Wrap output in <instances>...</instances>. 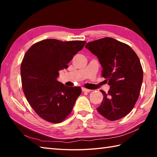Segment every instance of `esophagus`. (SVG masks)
<instances>
[{
	"mask_svg": "<svg viewBox=\"0 0 157 157\" xmlns=\"http://www.w3.org/2000/svg\"><path fill=\"white\" fill-rule=\"evenodd\" d=\"M82 91L84 92H90L91 90H88V89H86V88H82Z\"/></svg>",
	"mask_w": 157,
	"mask_h": 157,
	"instance_id": "1",
	"label": "esophagus"
}]
</instances>
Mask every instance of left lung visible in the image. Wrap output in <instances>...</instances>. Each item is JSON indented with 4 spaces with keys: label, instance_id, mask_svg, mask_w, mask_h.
I'll list each match as a JSON object with an SVG mask.
<instances>
[{
    "label": "left lung",
    "instance_id": "obj_1",
    "mask_svg": "<svg viewBox=\"0 0 157 157\" xmlns=\"http://www.w3.org/2000/svg\"><path fill=\"white\" fill-rule=\"evenodd\" d=\"M85 47L97 56L101 75L110 86L107 93L101 90L104 97L97 111L110 121L121 119L139 97L143 70L138 56L129 45L109 37L90 42Z\"/></svg>",
    "mask_w": 157,
    "mask_h": 157
}]
</instances>
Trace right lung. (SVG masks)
Here are the masks:
<instances>
[{
  "instance_id": "add662e5",
  "label": "right lung",
  "mask_w": 157,
  "mask_h": 157,
  "mask_svg": "<svg viewBox=\"0 0 157 157\" xmlns=\"http://www.w3.org/2000/svg\"><path fill=\"white\" fill-rule=\"evenodd\" d=\"M86 41L62 42L46 39L33 44L21 64L23 93L29 104L43 119L59 123L71 113L80 87H67L56 80L59 71L68 67Z\"/></svg>"
}]
</instances>
